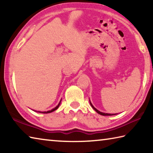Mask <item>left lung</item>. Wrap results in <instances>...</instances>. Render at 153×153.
<instances>
[{"label":"left lung","instance_id":"8db88e82","mask_svg":"<svg viewBox=\"0 0 153 153\" xmlns=\"http://www.w3.org/2000/svg\"><path fill=\"white\" fill-rule=\"evenodd\" d=\"M90 105H91V107L94 108V109L95 110V111H97V112L98 113V114H100V115H104V116H107V115H115V114H111V113H102V112H100V111H99L98 110H97V108H96L94 106L92 105V104L91 103V102L90 101Z\"/></svg>","mask_w":153,"mask_h":153}]
</instances>
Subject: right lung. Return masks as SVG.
Returning a JSON list of instances; mask_svg holds the SVG:
<instances>
[{"mask_svg":"<svg viewBox=\"0 0 153 153\" xmlns=\"http://www.w3.org/2000/svg\"><path fill=\"white\" fill-rule=\"evenodd\" d=\"M61 100H60V102H59V104H58V105L56 106V107H55V108H53V109H52V110L48 111H43V112H42V111H37V112H38V113H52V112H53L54 111L56 110V109H57V108H59V105H60V104H61Z\"/></svg>","mask_w":153,"mask_h":153,"instance_id":"obj_1","label":"right lung"}]
</instances>
